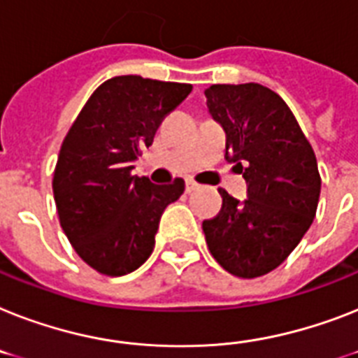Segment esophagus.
Returning <instances> with one entry per match:
<instances>
[{"instance_id":"1","label":"esophagus","mask_w":358,"mask_h":358,"mask_svg":"<svg viewBox=\"0 0 358 358\" xmlns=\"http://www.w3.org/2000/svg\"><path fill=\"white\" fill-rule=\"evenodd\" d=\"M194 189H199V184H196L194 180H185V191L191 193V191H194Z\"/></svg>"}]
</instances>
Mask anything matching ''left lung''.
<instances>
[{"label":"left lung","instance_id":"1","mask_svg":"<svg viewBox=\"0 0 358 358\" xmlns=\"http://www.w3.org/2000/svg\"><path fill=\"white\" fill-rule=\"evenodd\" d=\"M204 94L226 132V158L248 184L245 202L219 189L222 208L202 222L206 243L229 274L259 278L289 257L315 220L322 185L315 150L270 88L213 84Z\"/></svg>","mask_w":358,"mask_h":358}]
</instances>
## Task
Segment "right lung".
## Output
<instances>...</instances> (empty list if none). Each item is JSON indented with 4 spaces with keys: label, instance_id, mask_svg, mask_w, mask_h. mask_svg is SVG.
<instances>
[{
    "label": "right lung",
    "instance_id": "add662e5",
    "mask_svg": "<svg viewBox=\"0 0 358 358\" xmlns=\"http://www.w3.org/2000/svg\"><path fill=\"white\" fill-rule=\"evenodd\" d=\"M193 86L139 75L108 78L86 101L60 147L53 174L58 220L78 257L104 275L139 268L154 250L164 209L185 184L134 176V159Z\"/></svg>",
    "mask_w": 358,
    "mask_h": 358
}]
</instances>
